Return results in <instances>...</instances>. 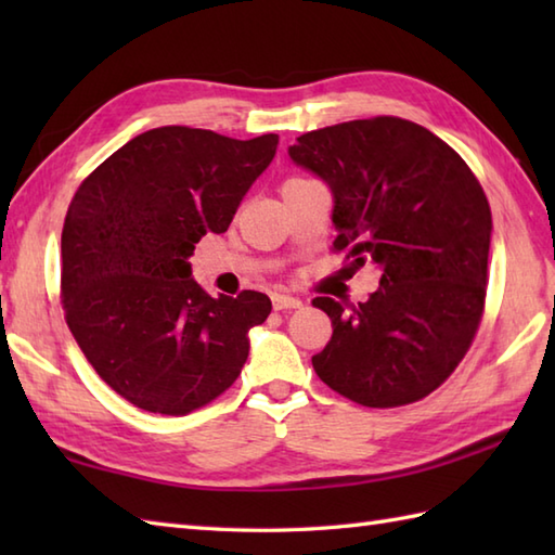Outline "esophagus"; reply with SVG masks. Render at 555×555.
<instances>
[{"label":"esophagus","instance_id":"1","mask_svg":"<svg viewBox=\"0 0 555 555\" xmlns=\"http://www.w3.org/2000/svg\"><path fill=\"white\" fill-rule=\"evenodd\" d=\"M271 305H274V310H296L300 308L302 300L286 296V293H274V296H271Z\"/></svg>","mask_w":555,"mask_h":555}]
</instances>
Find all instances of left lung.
Returning <instances> with one entry per match:
<instances>
[{"instance_id": "1", "label": "left lung", "mask_w": 555, "mask_h": 555, "mask_svg": "<svg viewBox=\"0 0 555 555\" xmlns=\"http://www.w3.org/2000/svg\"><path fill=\"white\" fill-rule=\"evenodd\" d=\"M288 155L332 188L334 250L382 274L367 302L312 300L334 326L312 358L317 376L364 408L422 400L453 374L485 314L491 207L477 176L398 116L310 131Z\"/></svg>"}]
</instances>
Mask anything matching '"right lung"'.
<instances>
[{
    "label": "right lung",
    "instance_id": "1",
    "mask_svg": "<svg viewBox=\"0 0 555 555\" xmlns=\"http://www.w3.org/2000/svg\"><path fill=\"white\" fill-rule=\"evenodd\" d=\"M279 135L235 140L162 126L128 140L70 199L62 231V305L92 370L140 410L181 417L238 379L264 293H209L188 257L223 233Z\"/></svg>",
    "mask_w": 555,
    "mask_h": 555
}]
</instances>
